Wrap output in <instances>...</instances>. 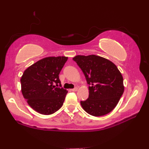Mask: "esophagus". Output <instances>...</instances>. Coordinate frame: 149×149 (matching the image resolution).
<instances>
[{
  "label": "esophagus",
  "instance_id": "obj_1",
  "mask_svg": "<svg viewBox=\"0 0 149 149\" xmlns=\"http://www.w3.org/2000/svg\"><path fill=\"white\" fill-rule=\"evenodd\" d=\"M77 90H78V88H77V87H75V88L71 89V91H77Z\"/></svg>",
  "mask_w": 149,
  "mask_h": 149
}]
</instances>
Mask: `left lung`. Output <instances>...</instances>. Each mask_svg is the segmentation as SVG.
<instances>
[{"instance_id": "1", "label": "left lung", "mask_w": 149, "mask_h": 149, "mask_svg": "<svg viewBox=\"0 0 149 149\" xmlns=\"http://www.w3.org/2000/svg\"><path fill=\"white\" fill-rule=\"evenodd\" d=\"M89 84V97L81 101L89 115L100 117L115 109L124 91L123 79L116 65L102 57L89 55L72 58Z\"/></svg>"}]
</instances>
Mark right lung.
Listing matches in <instances>:
<instances>
[{"label": "right lung", "mask_w": 149, "mask_h": 149, "mask_svg": "<svg viewBox=\"0 0 149 149\" xmlns=\"http://www.w3.org/2000/svg\"><path fill=\"white\" fill-rule=\"evenodd\" d=\"M68 57H47L24 71L22 93L30 107L42 115H51L62 107L68 93L61 86L59 74Z\"/></svg>", "instance_id": "obj_1"}]
</instances>
